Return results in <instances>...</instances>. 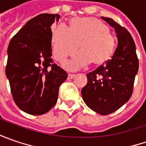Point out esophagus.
Wrapping results in <instances>:
<instances>
[{"instance_id":"1","label":"esophagus","mask_w":146,"mask_h":146,"mask_svg":"<svg viewBox=\"0 0 146 146\" xmlns=\"http://www.w3.org/2000/svg\"><path fill=\"white\" fill-rule=\"evenodd\" d=\"M76 76V74H69V75H68V79H73V78H75Z\"/></svg>"}]
</instances>
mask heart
Masks as SVG:
<instances>
[{
	"label": "heart",
	"instance_id": "b5f03b06",
	"mask_svg": "<svg viewBox=\"0 0 146 146\" xmlns=\"http://www.w3.org/2000/svg\"><path fill=\"white\" fill-rule=\"evenodd\" d=\"M78 45L80 51L63 63L66 69L76 70L91 62L93 66L106 62L114 54L116 40L107 26L93 17L74 18L70 29L59 25L53 30V53L58 61L62 62L73 54Z\"/></svg>",
	"mask_w": 146,
	"mask_h": 146
}]
</instances>
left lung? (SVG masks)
Returning a JSON list of instances; mask_svg holds the SVG:
<instances>
[{
    "label": "left lung",
    "instance_id": "1",
    "mask_svg": "<svg viewBox=\"0 0 146 146\" xmlns=\"http://www.w3.org/2000/svg\"><path fill=\"white\" fill-rule=\"evenodd\" d=\"M102 19L115 29L118 46L112 58L88 74V83L82 88L81 95L90 109L106 115L130 99L139 62L134 40L126 28L110 18Z\"/></svg>",
    "mask_w": 146,
    "mask_h": 146
}]
</instances>
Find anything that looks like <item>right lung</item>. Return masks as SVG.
Listing matches in <instances>:
<instances>
[{"mask_svg":"<svg viewBox=\"0 0 146 146\" xmlns=\"http://www.w3.org/2000/svg\"><path fill=\"white\" fill-rule=\"evenodd\" d=\"M58 14H41L29 20L9 44L5 75L17 106L40 115L57 102L67 73L51 58V26Z\"/></svg>","mask_w":146,"mask_h":146,"instance_id":"right-lung-1","label":"right lung"}]
</instances>
